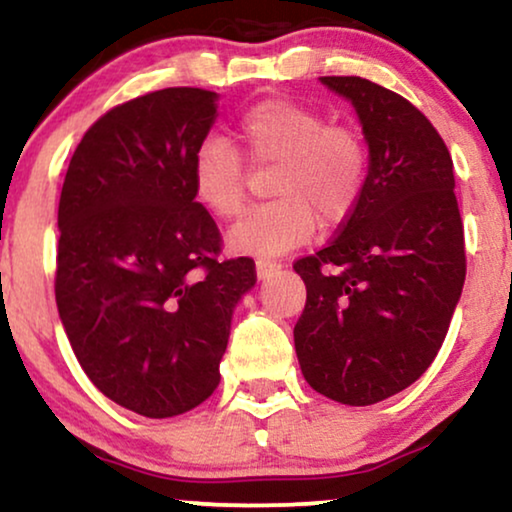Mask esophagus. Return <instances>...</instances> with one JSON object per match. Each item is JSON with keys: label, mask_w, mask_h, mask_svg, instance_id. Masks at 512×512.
I'll list each match as a JSON object with an SVG mask.
<instances>
[{"label": "esophagus", "mask_w": 512, "mask_h": 512, "mask_svg": "<svg viewBox=\"0 0 512 512\" xmlns=\"http://www.w3.org/2000/svg\"><path fill=\"white\" fill-rule=\"evenodd\" d=\"M255 267H257V276L267 278V276L274 274V271H276L278 267H281V264L274 262V260H257Z\"/></svg>", "instance_id": "esophagus-1"}]
</instances>
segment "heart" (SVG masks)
Wrapping results in <instances>:
<instances>
[{
    "mask_svg": "<svg viewBox=\"0 0 512 512\" xmlns=\"http://www.w3.org/2000/svg\"><path fill=\"white\" fill-rule=\"evenodd\" d=\"M238 134L257 163H278L267 205L231 226L226 241L238 252L276 257L312 238L316 222L333 229L357 210L366 179V148L354 129L328 125L314 108L288 99L255 103ZM193 193L217 217L245 205V167L224 137L200 141L191 163Z\"/></svg>",
    "mask_w": 512,
    "mask_h": 512,
    "instance_id": "heart-1",
    "label": "heart"
}]
</instances>
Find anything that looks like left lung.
Masks as SVG:
<instances>
[{
  "label": "left lung",
  "mask_w": 512,
  "mask_h": 512,
  "mask_svg": "<svg viewBox=\"0 0 512 512\" xmlns=\"http://www.w3.org/2000/svg\"><path fill=\"white\" fill-rule=\"evenodd\" d=\"M357 111L368 174L328 248L295 262L307 304L295 323L302 375L323 397L371 406L428 371L463 293L454 163L432 122L364 77H319Z\"/></svg>",
  "instance_id": "left-lung-1"
}]
</instances>
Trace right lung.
<instances>
[{"instance_id": "right-lung-1", "label": "right lung", "mask_w": 512, "mask_h": 512, "mask_svg": "<svg viewBox=\"0 0 512 512\" xmlns=\"http://www.w3.org/2000/svg\"><path fill=\"white\" fill-rule=\"evenodd\" d=\"M219 94L170 87L87 129L58 203L56 304L82 371L115 404L172 418L219 385L250 257L219 262V229L196 200L193 153Z\"/></svg>"}]
</instances>
